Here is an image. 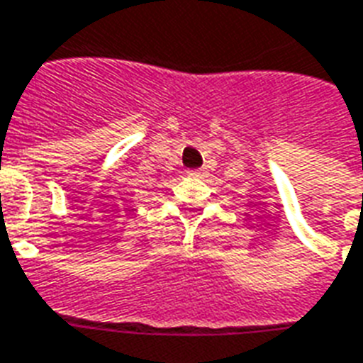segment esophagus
I'll use <instances>...</instances> for the list:
<instances>
[{
	"label": "esophagus",
	"instance_id": "1",
	"mask_svg": "<svg viewBox=\"0 0 363 363\" xmlns=\"http://www.w3.org/2000/svg\"><path fill=\"white\" fill-rule=\"evenodd\" d=\"M206 174V168H197V170H189V176H195V178H201Z\"/></svg>",
	"mask_w": 363,
	"mask_h": 363
}]
</instances>
